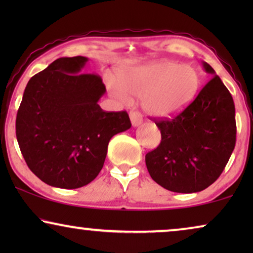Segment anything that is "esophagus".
<instances>
[{"instance_id": "34e87169", "label": "esophagus", "mask_w": 253, "mask_h": 253, "mask_svg": "<svg viewBox=\"0 0 253 253\" xmlns=\"http://www.w3.org/2000/svg\"><path fill=\"white\" fill-rule=\"evenodd\" d=\"M130 121L132 123V126H140L141 122H143V119H141L140 114L138 112H131L130 113Z\"/></svg>"}]
</instances>
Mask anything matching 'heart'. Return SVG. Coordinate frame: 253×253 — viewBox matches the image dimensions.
<instances>
[{"instance_id": "obj_1", "label": "heart", "mask_w": 253, "mask_h": 253, "mask_svg": "<svg viewBox=\"0 0 253 253\" xmlns=\"http://www.w3.org/2000/svg\"><path fill=\"white\" fill-rule=\"evenodd\" d=\"M106 79L109 91L123 103L130 95L141 96V106L152 116L169 117L181 113L196 98L200 76L191 65L157 61L120 71Z\"/></svg>"}]
</instances>
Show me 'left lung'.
I'll use <instances>...</instances> for the list:
<instances>
[{"mask_svg":"<svg viewBox=\"0 0 253 253\" xmlns=\"http://www.w3.org/2000/svg\"><path fill=\"white\" fill-rule=\"evenodd\" d=\"M213 77L172 120L155 121L161 143L145 155L153 181L172 192L192 193L219 178L236 143L233 96L209 63Z\"/></svg>","mask_w":253,"mask_h":253,"instance_id":"8db88e82","label":"left lung"}]
</instances>
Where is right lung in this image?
Masks as SVG:
<instances>
[{"instance_id": "add662e5", "label": "right lung", "mask_w": 253, "mask_h": 253, "mask_svg": "<svg viewBox=\"0 0 253 253\" xmlns=\"http://www.w3.org/2000/svg\"><path fill=\"white\" fill-rule=\"evenodd\" d=\"M88 58L61 57L27 83L16 119L20 152L48 185L77 189L105 164L109 140L131 127L126 112H103L98 75L82 74Z\"/></svg>"}]
</instances>
